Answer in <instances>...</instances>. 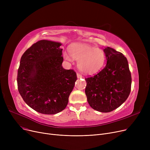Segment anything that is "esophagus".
Masks as SVG:
<instances>
[{"label": "esophagus", "mask_w": 150, "mask_h": 150, "mask_svg": "<svg viewBox=\"0 0 150 150\" xmlns=\"http://www.w3.org/2000/svg\"><path fill=\"white\" fill-rule=\"evenodd\" d=\"M76 75H77V78H83V76H82L80 74H79V73H77Z\"/></svg>", "instance_id": "1"}]
</instances>
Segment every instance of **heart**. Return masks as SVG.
Here are the masks:
<instances>
[{
  "label": "heart",
  "instance_id": "1",
  "mask_svg": "<svg viewBox=\"0 0 150 150\" xmlns=\"http://www.w3.org/2000/svg\"><path fill=\"white\" fill-rule=\"evenodd\" d=\"M69 52L71 56L78 61V68L85 74H95L104 65L105 52L97 47L85 43L76 44L70 47ZM64 57L67 61H72V57L67 53Z\"/></svg>",
  "mask_w": 150,
  "mask_h": 150
}]
</instances>
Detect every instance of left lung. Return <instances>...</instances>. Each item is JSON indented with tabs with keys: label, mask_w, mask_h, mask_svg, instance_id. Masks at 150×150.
Masks as SVG:
<instances>
[{
	"label": "left lung",
	"mask_w": 150,
	"mask_h": 150,
	"mask_svg": "<svg viewBox=\"0 0 150 150\" xmlns=\"http://www.w3.org/2000/svg\"><path fill=\"white\" fill-rule=\"evenodd\" d=\"M106 66L100 72L86 78L85 93L92 108L109 112L126 101L131 89V74L127 58L108 47L104 49Z\"/></svg>",
	"instance_id": "8db88e82"
}]
</instances>
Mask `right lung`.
Returning a JSON list of instances; mask_svg holds the SVG:
<instances>
[{
	"mask_svg": "<svg viewBox=\"0 0 150 150\" xmlns=\"http://www.w3.org/2000/svg\"><path fill=\"white\" fill-rule=\"evenodd\" d=\"M61 44L41 40L28 48L21 58L18 88L23 101L35 111L55 114L64 110L77 79L72 69L62 66Z\"/></svg>",
	"mask_w": 150,
	"mask_h": 150,
	"instance_id": "right-lung-1",
	"label": "right lung"
}]
</instances>
